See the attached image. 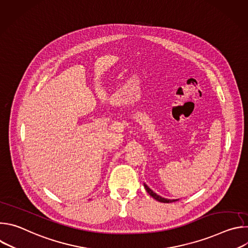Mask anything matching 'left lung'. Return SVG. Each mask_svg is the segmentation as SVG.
Returning a JSON list of instances; mask_svg holds the SVG:
<instances>
[{
  "label": "left lung",
  "mask_w": 248,
  "mask_h": 248,
  "mask_svg": "<svg viewBox=\"0 0 248 248\" xmlns=\"http://www.w3.org/2000/svg\"><path fill=\"white\" fill-rule=\"evenodd\" d=\"M144 186H145V189L147 190V192L150 194V196H152L154 199H156L157 201H159V202H163V203H171V202H174V201H176L178 199H172V200H170V199H167V198H163V197H161V196H159V195H157L155 192H153L146 185H144Z\"/></svg>",
  "instance_id": "8db88e82"
}]
</instances>
